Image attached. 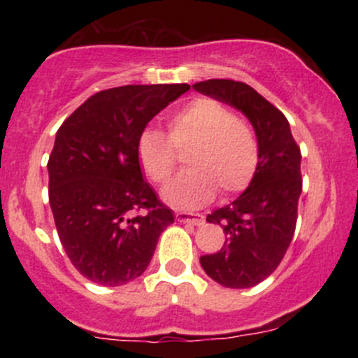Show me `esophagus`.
Listing matches in <instances>:
<instances>
[{"instance_id": "34e87169", "label": "esophagus", "mask_w": 358, "mask_h": 358, "mask_svg": "<svg viewBox=\"0 0 358 358\" xmlns=\"http://www.w3.org/2000/svg\"><path fill=\"white\" fill-rule=\"evenodd\" d=\"M175 217H176V220L182 222V224H190V225H202L203 224V217L192 215V213H187V212H176Z\"/></svg>"}]
</instances>
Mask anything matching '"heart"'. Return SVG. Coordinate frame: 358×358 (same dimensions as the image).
Segmentation results:
<instances>
[{"mask_svg": "<svg viewBox=\"0 0 358 358\" xmlns=\"http://www.w3.org/2000/svg\"><path fill=\"white\" fill-rule=\"evenodd\" d=\"M176 150L187 151L188 170L163 188V199L182 208H196L215 196L249 187L259 165L254 129L215 99H195L168 119V136L146 127L138 138V159L148 178L165 183L176 168Z\"/></svg>", "mask_w": 358, "mask_h": 358, "instance_id": "obj_1", "label": "heart"}]
</instances>
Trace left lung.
Masks as SVG:
<instances>
[{
	"label": "left lung",
	"instance_id": "left-lung-1",
	"mask_svg": "<svg viewBox=\"0 0 358 358\" xmlns=\"http://www.w3.org/2000/svg\"><path fill=\"white\" fill-rule=\"evenodd\" d=\"M203 96L241 110L254 127L259 165L252 182L232 203L217 208L207 222L224 227L219 252L200 257L213 281L225 287H252L285 257L301 195V151L281 110L244 82L208 79L193 84Z\"/></svg>",
	"mask_w": 358,
	"mask_h": 358
}]
</instances>
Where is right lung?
<instances>
[{"label":"right lung","instance_id":"obj_1","mask_svg":"<svg viewBox=\"0 0 358 358\" xmlns=\"http://www.w3.org/2000/svg\"><path fill=\"white\" fill-rule=\"evenodd\" d=\"M188 84L122 85L90 96L64 121L48 158V200L82 276L121 286L145 273L175 217L141 173L138 138Z\"/></svg>","mask_w":358,"mask_h":358}]
</instances>
